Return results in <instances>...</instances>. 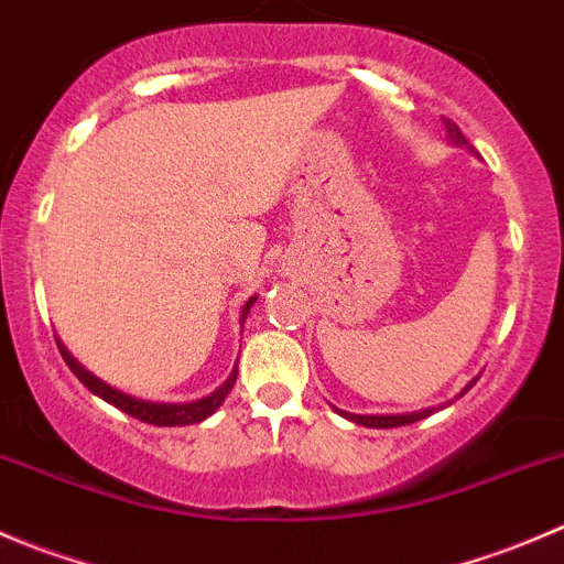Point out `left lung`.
I'll list each match as a JSON object with an SVG mask.
<instances>
[{"label":"left lung","mask_w":564,"mask_h":564,"mask_svg":"<svg viewBox=\"0 0 564 564\" xmlns=\"http://www.w3.org/2000/svg\"><path fill=\"white\" fill-rule=\"evenodd\" d=\"M445 128H447V139H451V144L456 147H469V141H466V135L460 133V128L453 119L445 117ZM471 150V147H469ZM477 379H471L469 384H466L464 390H460V395H464L466 390L475 384ZM335 412L340 414V417L351 420V423L357 425H366V429H398V425H409V423H417V420L429 417V414L436 412V406L431 409H420V412H409V414H351V412H344V409H335Z\"/></svg>","instance_id":"obj_1"}]
</instances>
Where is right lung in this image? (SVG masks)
<instances>
[{
  "mask_svg": "<svg viewBox=\"0 0 564 564\" xmlns=\"http://www.w3.org/2000/svg\"><path fill=\"white\" fill-rule=\"evenodd\" d=\"M256 303V297H250L246 303V308H242V322H246L250 305ZM59 344V340H56ZM59 351L62 357H65L67 368H70L73 373H76L78 379H82V384L87 388L89 392H95V395H100L104 401L111 403V406L122 409L124 414H130V417L141 420V423H150V425H193V423H202V420H207L209 414L215 412V409L220 406V403L226 401V395H229L231 388H235L237 382V368L229 373V379H226L224 384H220L218 390L209 392L207 398H198V401H191V403H155V401H141V398H133L128 395V392H119L117 388H111V384L100 382L95 373H89L87 368L82 366L78 360H73L70 351L65 349V346L59 344Z\"/></svg>",
  "mask_w": 564,
  "mask_h": 564,
  "instance_id": "1",
  "label": "right lung"
}]
</instances>
